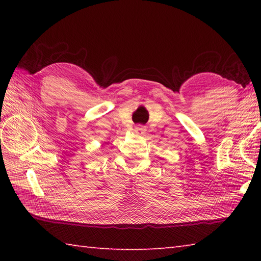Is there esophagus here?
<instances>
[{
  "label": "esophagus",
  "instance_id": "esophagus-1",
  "mask_svg": "<svg viewBox=\"0 0 261 261\" xmlns=\"http://www.w3.org/2000/svg\"><path fill=\"white\" fill-rule=\"evenodd\" d=\"M145 131H146V129H145V126H143V125H137V126H135V132H136V134L143 135Z\"/></svg>",
  "mask_w": 261,
  "mask_h": 261
}]
</instances>
